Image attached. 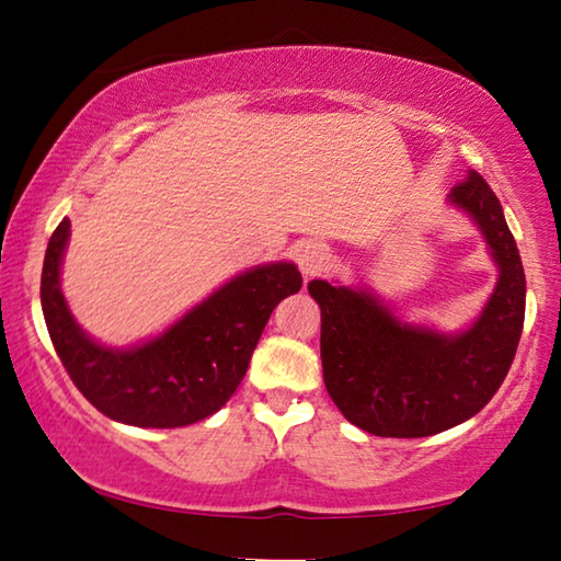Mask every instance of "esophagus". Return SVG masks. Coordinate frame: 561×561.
<instances>
[{
  "label": "esophagus",
  "instance_id": "34e87169",
  "mask_svg": "<svg viewBox=\"0 0 561 561\" xmlns=\"http://www.w3.org/2000/svg\"><path fill=\"white\" fill-rule=\"evenodd\" d=\"M296 261L300 265V271L306 273V278L308 275H320L322 271H328L330 265V245L318 239L302 241L296 249Z\"/></svg>",
  "mask_w": 561,
  "mask_h": 561
}]
</instances>
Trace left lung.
I'll use <instances>...</instances> for the list:
<instances>
[{"instance_id":"1","label":"left lung","mask_w":561,"mask_h":561,"mask_svg":"<svg viewBox=\"0 0 561 561\" xmlns=\"http://www.w3.org/2000/svg\"><path fill=\"white\" fill-rule=\"evenodd\" d=\"M448 202L483 233L497 283L473 325L446 335L394 316L377 293L310 280L320 306L328 394L350 424L385 438H421L476 416L507 377L525 322V271L503 206L478 172Z\"/></svg>"}]
</instances>
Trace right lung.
Masks as SVG:
<instances>
[{
  "label": "right lung",
  "mask_w": 561,
  "mask_h": 561,
  "mask_svg": "<svg viewBox=\"0 0 561 561\" xmlns=\"http://www.w3.org/2000/svg\"><path fill=\"white\" fill-rule=\"evenodd\" d=\"M71 236L64 219L48 241L42 310L58 359L78 391L107 419L137 428H180L211 416L231 399L273 308L298 293L296 263L255 265L135 347H105L85 335L61 293V263Z\"/></svg>",
  "instance_id": "add662e5"
}]
</instances>
